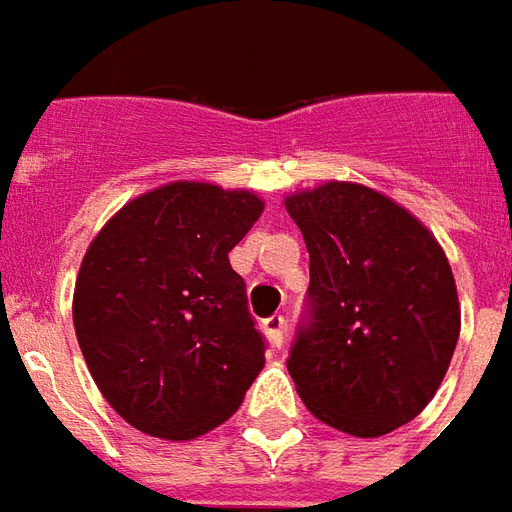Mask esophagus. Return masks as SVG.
<instances>
[{"label": "esophagus", "mask_w": 512, "mask_h": 512, "mask_svg": "<svg viewBox=\"0 0 512 512\" xmlns=\"http://www.w3.org/2000/svg\"><path fill=\"white\" fill-rule=\"evenodd\" d=\"M263 332L268 335V341L274 343L277 349H282V343H285V316H280V313L268 316L263 321Z\"/></svg>", "instance_id": "esophagus-1"}]
</instances>
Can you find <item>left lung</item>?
Listing matches in <instances>:
<instances>
[{
  "label": "left lung",
  "instance_id": "left-lung-1",
  "mask_svg": "<svg viewBox=\"0 0 512 512\" xmlns=\"http://www.w3.org/2000/svg\"><path fill=\"white\" fill-rule=\"evenodd\" d=\"M310 255L288 357L307 410L380 438L430 402L460 335L455 277L432 232L388 196L327 182L285 199Z\"/></svg>",
  "mask_w": 512,
  "mask_h": 512
}]
</instances>
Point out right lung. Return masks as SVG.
I'll return each mask as SVG.
<instances>
[{
    "label": "right lung",
    "instance_id": "add662e5",
    "mask_svg": "<svg viewBox=\"0 0 512 512\" xmlns=\"http://www.w3.org/2000/svg\"><path fill=\"white\" fill-rule=\"evenodd\" d=\"M260 213L249 191L171 182L121 207L88 246L74 330L102 396L135 430L191 441L244 402L266 338L230 252Z\"/></svg>",
    "mask_w": 512,
    "mask_h": 512
}]
</instances>
